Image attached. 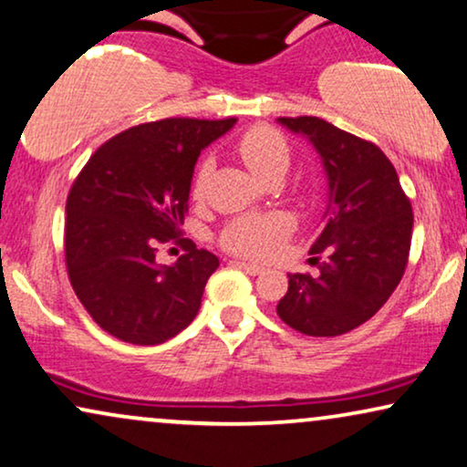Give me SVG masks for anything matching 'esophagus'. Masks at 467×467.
Masks as SVG:
<instances>
[{"label":"esophagus","instance_id":"esophagus-1","mask_svg":"<svg viewBox=\"0 0 467 467\" xmlns=\"http://www.w3.org/2000/svg\"><path fill=\"white\" fill-rule=\"evenodd\" d=\"M234 264L238 265L240 270H244L246 275H251V276H257V275H262V272H264L262 265H255V264H248V262H234Z\"/></svg>","mask_w":467,"mask_h":467}]
</instances>
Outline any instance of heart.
<instances>
[{"label": "heart", "mask_w": 467, "mask_h": 467, "mask_svg": "<svg viewBox=\"0 0 467 467\" xmlns=\"http://www.w3.org/2000/svg\"><path fill=\"white\" fill-rule=\"evenodd\" d=\"M235 152L257 178L265 182L281 178L287 171L289 161H292V150H289L287 139L283 137L281 130L272 129L268 124H255L242 132L238 141H235ZM210 173L212 161L208 156H203L195 169V175H192V197L195 199L203 197ZM292 229V219L283 212L238 216V219L227 223L219 235V242L225 251L234 253V255L268 259L285 244Z\"/></svg>", "instance_id": "b5f03b06"}]
</instances>
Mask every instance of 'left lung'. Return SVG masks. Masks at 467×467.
<instances>
[{
    "label": "left lung",
    "mask_w": 467,
    "mask_h": 467,
    "mask_svg": "<svg viewBox=\"0 0 467 467\" xmlns=\"http://www.w3.org/2000/svg\"><path fill=\"white\" fill-rule=\"evenodd\" d=\"M311 139L330 186V214L311 244L319 275H289L276 313L308 337H338L371 319L401 283L411 244L410 197L373 141L313 115L278 118Z\"/></svg>",
    "instance_id": "8db88e82"
}]
</instances>
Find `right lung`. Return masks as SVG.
Here are the masks:
<instances>
[{"label":"right lung","mask_w":467,"mask_h":467,"mask_svg":"<svg viewBox=\"0 0 467 467\" xmlns=\"http://www.w3.org/2000/svg\"><path fill=\"white\" fill-rule=\"evenodd\" d=\"M235 118H167L132 126L100 145L72 182L64 255L70 285L89 317L132 345H159L202 306L219 257L180 238L192 169ZM185 248L175 266L155 264L161 244Z\"/></svg>","instance_id":"add662e5"}]
</instances>
